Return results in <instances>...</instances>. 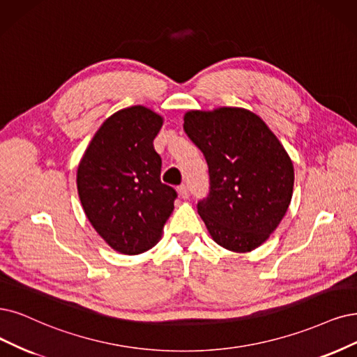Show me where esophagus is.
<instances>
[{
	"label": "esophagus",
	"instance_id": "esophagus-1",
	"mask_svg": "<svg viewBox=\"0 0 357 357\" xmlns=\"http://www.w3.org/2000/svg\"><path fill=\"white\" fill-rule=\"evenodd\" d=\"M178 192H179V195H181V199H188V197H190V190H188L187 185L178 187Z\"/></svg>",
	"mask_w": 357,
	"mask_h": 357
}]
</instances>
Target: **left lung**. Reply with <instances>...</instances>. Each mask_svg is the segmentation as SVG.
<instances>
[{
  "mask_svg": "<svg viewBox=\"0 0 357 357\" xmlns=\"http://www.w3.org/2000/svg\"><path fill=\"white\" fill-rule=\"evenodd\" d=\"M183 130L208 166V195L197 204L208 234L231 252H252L287 213L291 158L268 125L241 107L187 112Z\"/></svg>",
  "mask_w": 357,
  "mask_h": 357,
  "instance_id": "obj_1",
  "label": "left lung"
}]
</instances>
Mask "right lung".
<instances>
[{
    "label": "right lung",
    "mask_w": 357,
    "mask_h": 357,
    "mask_svg": "<svg viewBox=\"0 0 357 357\" xmlns=\"http://www.w3.org/2000/svg\"><path fill=\"white\" fill-rule=\"evenodd\" d=\"M163 117L144 105L119 110L96 132L77 166L84 212L101 238L122 255L154 247L174 212L176 191L162 183L153 141Z\"/></svg>",
    "instance_id": "add662e5"
}]
</instances>
